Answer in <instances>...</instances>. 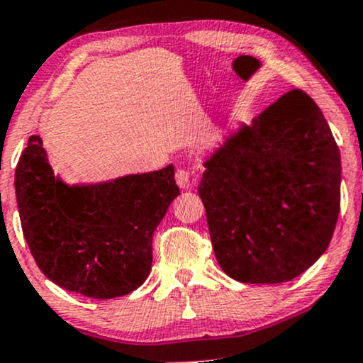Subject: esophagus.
Segmentation results:
<instances>
[{
    "label": "esophagus",
    "instance_id": "esophagus-1",
    "mask_svg": "<svg viewBox=\"0 0 363 363\" xmlns=\"http://www.w3.org/2000/svg\"><path fill=\"white\" fill-rule=\"evenodd\" d=\"M191 170L189 169H177L176 182L181 189H189L191 187Z\"/></svg>",
    "mask_w": 363,
    "mask_h": 363
}]
</instances>
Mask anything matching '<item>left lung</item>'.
Here are the masks:
<instances>
[{
	"instance_id": "8db88e82",
	"label": "left lung",
	"mask_w": 363,
	"mask_h": 363,
	"mask_svg": "<svg viewBox=\"0 0 363 363\" xmlns=\"http://www.w3.org/2000/svg\"><path fill=\"white\" fill-rule=\"evenodd\" d=\"M198 193L220 268L290 281L323 256L340 213V150L323 112L290 90L205 160Z\"/></svg>"
}]
</instances>
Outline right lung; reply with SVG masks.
Here are the masks:
<instances>
[{
  "mask_svg": "<svg viewBox=\"0 0 363 363\" xmlns=\"http://www.w3.org/2000/svg\"><path fill=\"white\" fill-rule=\"evenodd\" d=\"M20 222L45 277L90 298L128 295L152 269V239L177 198L174 165L97 184L54 176L32 135L15 170Z\"/></svg>",
  "mask_w": 363,
  "mask_h": 363,
  "instance_id": "obj_1",
  "label": "right lung"
}]
</instances>
